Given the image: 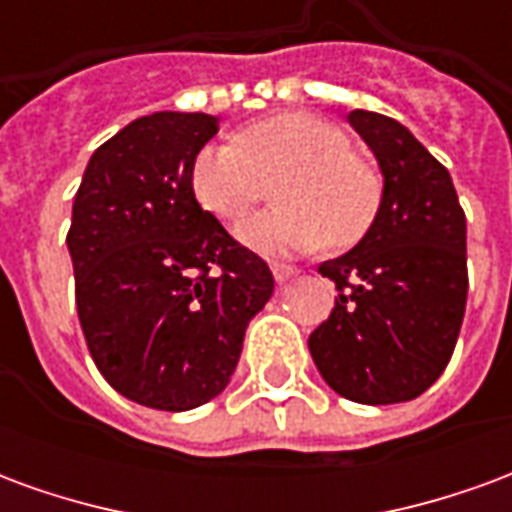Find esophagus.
Returning a JSON list of instances; mask_svg holds the SVG:
<instances>
[{"label":"esophagus","mask_w":512,"mask_h":512,"mask_svg":"<svg viewBox=\"0 0 512 512\" xmlns=\"http://www.w3.org/2000/svg\"><path fill=\"white\" fill-rule=\"evenodd\" d=\"M271 271H274V279H277V282H288V279H293L296 274H299L296 268L285 266V263H274V266H271Z\"/></svg>","instance_id":"1"}]
</instances>
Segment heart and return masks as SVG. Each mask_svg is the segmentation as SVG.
Instances as JSON below:
<instances>
[{"instance_id":"1","label":"heart","mask_w":512,"mask_h":512,"mask_svg":"<svg viewBox=\"0 0 512 512\" xmlns=\"http://www.w3.org/2000/svg\"><path fill=\"white\" fill-rule=\"evenodd\" d=\"M274 186L279 208L238 224V238L263 255H296L315 246H351L376 219L381 183L340 128L310 115L255 123L235 142H211L194 158L191 189L205 211L241 219Z\"/></svg>"}]
</instances>
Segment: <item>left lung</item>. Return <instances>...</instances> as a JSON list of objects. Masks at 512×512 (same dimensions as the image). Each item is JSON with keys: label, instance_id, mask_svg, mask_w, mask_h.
Instances as JSON below:
<instances>
[{"label": "left lung", "instance_id": "obj_1", "mask_svg": "<svg viewBox=\"0 0 512 512\" xmlns=\"http://www.w3.org/2000/svg\"><path fill=\"white\" fill-rule=\"evenodd\" d=\"M384 191L365 238L318 266L337 285L310 354L337 395L406 403L450 362L466 312V216L447 169L397 120L354 109Z\"/></svg>", "mask_w": 512, "mask_h": 512}]
</instances>
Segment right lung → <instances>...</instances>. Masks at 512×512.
I'll return each instance as SVG.
<instances>
[{
	"label": "right lung",
	"mask_w": 512,
	"mask_h": 512,
	"mask_svg": "<svg viewBox=\"0 0 512 512\" xmlns=\"http://www.w3.org/2000/svg\"><path fill=\"white\" fill-rule=\"evenodd\" d=\"M219 117L153 112L98 147L73 200L68 252L95 367L139 406L189 411L230 384L249 321L274 293L266 260L191 189Z\"/></svg>",
	"instance_id": "1"
}]
</instances>
